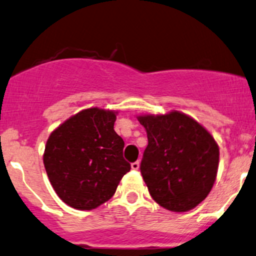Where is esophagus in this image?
I'll return each instance as SVG.
<instances>
[{"label": "esophagus", "instance_id": "34e87169", "mask_svg": "<svg viewBox=\"0 0 256 256\" xmlns=\"http://www.w3.org/2000/svg\"><path fill=\"white\" fill-rule=\"evenodd\" d=\"M140 168V162L139 160H136V162H133L132 163V169H133V170H138V169Z\"/></svg>", "mask_w": 256, "mask_h": 256}]
</instances>
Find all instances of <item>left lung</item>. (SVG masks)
<instances>
[{
	"label": "left lung",
	"instance_id": "obj_1",
	"mask_svg": "<svg viewBox=\"0 0 256 256\" xmlns=\"http://www.w3.org/2000/svg\"><path fill=\"white\" fill-rule=\"evenodd\" d=\"M148 133L140 164L142 179L154 202L182 213L206 200L219 166V146L202 124L188 114L138 116Z\"/></svg>",
	"mask_w": 256,
	"mask_h": 256
}]
</instances>
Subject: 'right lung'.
<instances>
[{
  "label": "right lung",
  "instance_id": "add662e5",
  "mask_svg": "<svg viewBox=\"0 0 256 256\" xmlns=\"http://www.w3.org/2000/svg\"><path fill=\"white\" fill-rule=\"evenodd\" d=\"M117 111L90 108L54 129L43 163L60 200L78 210H92L110 200L130 170L123 158L124 142L114 132Z\"/></svg>",
  "mask_w": 256,
  "mask_h": 256
}]
</instances>
